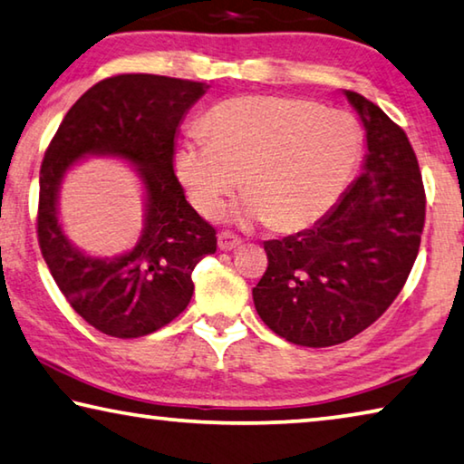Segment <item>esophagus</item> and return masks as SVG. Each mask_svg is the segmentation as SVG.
Wrapping results in <instances>:
<instances>
[{"mask_svg": "<svg viewBox=\"0 0 464 464\" xmlns=\"http://www.w3.org/2000/svg\"><path fill=\"white\" fill-rule=\"evenodd\" d=\"M239 246H241V239L237 237V235H233L229 231L218 233V247L223 249V252H231V249L239 247Z\"/></svg>", "mask_w": 464, "mask_h": 464, "instance_id": "34e87169", "label": "esophagus"}]
</instances>
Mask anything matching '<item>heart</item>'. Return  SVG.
<instances>
[{"instance_id":"1","label":"heart","mask_w":464,"mask_h":464,"mask_svg":"<svg viewBox=\"0 0 464 464\" xmlns=\"http://www.w3.org/2000/svg\"><path fill=\"white\" fill-rule=\"evenodd\" d=\"M208 140H183L173 169L189 202L215 217L244 173L241 220L291 233L314 225L347 189L363 149L355 115L304 97L246 94L217 102L202 120Z\"/></svg>"}]
</instances>
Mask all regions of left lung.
Segmentation results:
<instances>
[{
	"mask_svg": "<svg viewBox=\"0 0 464 464\" xmlns=\"http://www.w3.org/2000/svg\"><path fill=\"white\" fill-rule=\"evenodd\" d=\"M365 126L363 171L312 229L264 241L268 268L252 289L272 333L333 347L372 326L407 283L421 244L425 189L402 128L344 91Z\"/></svg>",
	"mask_w": 464,
	"mask_h": 464,
	"instance_id": "1",
	"label": "left lung"
}]
</instances>
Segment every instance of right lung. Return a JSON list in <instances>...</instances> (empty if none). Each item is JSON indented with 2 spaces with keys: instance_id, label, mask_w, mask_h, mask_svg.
<instances>
[{
  "instance_id": "obj_1",
  "label": "right lung",
  "mask_w": 464,
  "mask_h": 464,
  "mask_svg": "<svg viewBox=\"0 0 464 464\" xmlns=\"http://www.w3.org/2000/svg\"><path fill=\"white\" fill-rule=\"evenodd\" d=\"M208 84L120 73L73 102L41 165L36 235L57 286L76 314L102 334L138 338L167 326L194 293L192 270L217 252L215 227L198 215L173 171L175 136ZM84 153H107L139 167L147 189L143 237L131 253L92 259L73 248L56 220L64 171Z\"/></svg>"
}]
</instances>
